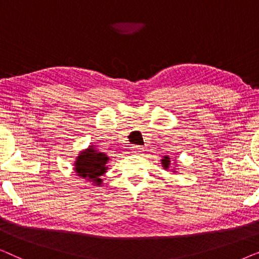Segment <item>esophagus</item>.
<instances>
[{
    "mask_svg": "<svg viewBox=\"0 0 259 259\" xmlns=\"http://www.w3.org/2000/svg\"><path fill=\"white\" fill-rule=\"evenodd\" d=\"M131 148H132V151L134 152V153H140V152L144 151V147L140 146V145H133Z\"/></svg>",
    "mask_w": 259,
    "mask_h": 259,
    "instance_id": "34e87169",
    "label": "esophagus"
}]
</instances>
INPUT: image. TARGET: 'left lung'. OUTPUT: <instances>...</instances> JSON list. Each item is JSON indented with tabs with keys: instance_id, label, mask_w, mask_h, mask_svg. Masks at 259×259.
<instances>
[{
	"instance_id": "obj_1",
	"label": "left lung",
	"mask_w": 259,
	"mask_h": 259,
	"mask_svg": "<svg viewBox=\"0 0 259 259\" xmlns=\"http://www.w3.org/2000/svg\"><path fill=\"white\" fill-rule=\"evenodd\" d=\"M168 159H169L168 157H165V159H162V166H164V167H166V168H167L168 165H169Z\"/></svg>"
}]
</instances>
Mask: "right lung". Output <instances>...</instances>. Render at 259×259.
I'll return each instance as SVG.
<instances>
[{"mask_svg": "<svg viewBox=\"0 0 259 259\" xmlns=\"http://www.w3.org/2000/svg\"><path fill=\"white\" fill-rule=\"evenodd\" d=\"M108 158L107 155L90 147L86 152L81 153L76 159L75 171L82 179L93 180L97 185H100V176L104 175L107 169L106 162Z\"/></svg>", "mask_w": 259, "mask_h": 259, "instance_id": "1", "label": "right lung"}]
</instances>
